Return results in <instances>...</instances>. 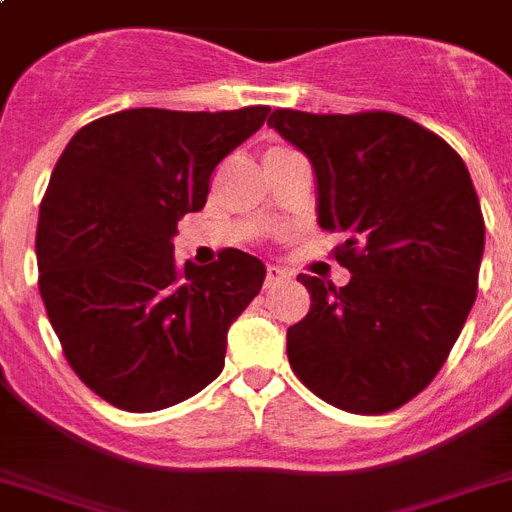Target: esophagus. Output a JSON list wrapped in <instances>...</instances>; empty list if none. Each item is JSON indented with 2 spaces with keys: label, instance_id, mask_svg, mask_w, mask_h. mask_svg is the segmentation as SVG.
I'll use <instances>...</instances> for the list:
<instances>
[{
  "label": "esophagus",
  "instance_id": "obj_1",
  "mask_svg": "<svg viewBox=\"0 0 512 512\" xmlns=\"http://www.w3.org/2000/svg\"><path fill=\"white\" fill-rule=\"evenodd\" d=\"M286 278H288V273L286 270L278 268V265H268V268H265V288H273L275 283L286 281Z\"/></svg>",
  "mask_w": 512,
  "mask_h": 512
}]
</instances>
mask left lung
<instances>
[{"mask_svg": "<svg viewBox=\"0 0 512 512\" xmlns=\"http://www.w3.org/2000/svg\"><path fill=\"white\" fill-rule=\"evenodd\" d=\"M268 126L314 164L319 224L345 231L335 260L350 270L342 288L299 275L311 306L288 327V363L340 410H397L438 376L477 299L484 219L469 170L389 110L278 108Z\"/></svg>", "mask_w": 512, "mask_h": 512, "instance_id": "8db88e82", "label": "left lung"}]
</instances>
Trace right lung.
Masks as SVG:
<instances>
[{
    "instance_id": "1",
    "label": "right lung",
    "mask_w": 512,
    "mask_h": 512,
    "mask_svg": "<svg viewBox=\"0 0 512 512\" xmlns=\"http://www.w3.org/2000/svg\"><path fill=\"white\" fill-rule=\"evenodd\" d=\"M268 105L221 113L133 108L79 128L41 201L38 288L66 361L118 410L157 412L224 368L226 332L265 268L242 250L175 262L177 221L206 206L216 164Z\"/></svg>"
}]
</instances>
